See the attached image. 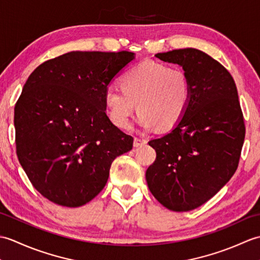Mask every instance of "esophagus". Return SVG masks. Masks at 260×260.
<instances>
[{"label": "esophagus", "mask_w": 260, "mask_h": 260, "mask_svg": "<svg viewBox=\"0 0 260 260\" xmlns=\"http://www.w3.org/2000/svg\"><path fill=\"white\" fill-rule=\"evenodd\" d=\"M145 143H146L145 140L140 139V137H135V139H134V147H140L142 145H144Z\"/></svg>", "instance_id": "34e87169"}]
</instances>
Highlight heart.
<instances>
[{
  "label": "heart",
  "mask_w": 260,
  "mask_h": 260,
  "mask_svg": "<svg viewBox=\"0 0 260 260\" xmlns=\"http://www.w3.org/2000/svg\"><path fill=\"white\" fill-rule=\"evenodd\" d=\"M121 88L110 86L104 102L112 123L128 128L135 113L145 129L157 126L169 131L184 117L191 103V84L185 71L179 67L146 60L121 77Z\"/></svg>",
  "instance_id": "b5f03b06"
}]
</instances>
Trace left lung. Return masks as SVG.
Masks as SVG:
<instances>
[{
  "mask_svg": "<svg viewBox=\"0 0 260 260\" xmlns=\"http://www.w3.org/2000/svg\"><path fill=\"white\" fill-rule=\"evenodd\" d=\"M189 77L191 103L184 117L148 142L156 158L146 170L148 189L176 212L202 206L233 178L245 140L244 115L235 80L217 60L198 49L157 53Z\"/></svg>",
  "mask_w": 260,
  "mask_h": 260,
  "instance_id": "left-lung-1",
  "label": "left lung"
}]
</instances>
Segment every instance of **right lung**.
Returning <instances> with one entry per match:
<instances>
[{
	"label": "right lung",
	"instance_id": "add662e5",
	"mask_svg": "<svg viewBox=\"0 0 260 260\" xmlns=\"http://www.w3.org/2000/svg\"><path fill=\"white\" fill-rule=\"evenodd\" d=\"M134 58L129 51H71L29 76L14 107L16 154L48 200L84 206L106 185L114 159L132 150L133 137L110 121L104 96Z\"/></svg>",
	"mask_w": 260,
	"mask_h": 260
}]
</instances>
